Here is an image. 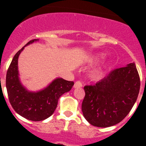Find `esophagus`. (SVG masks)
<instances>
[{
    "instance_id": "34e87169",
    "label": "esophagus",
    "mask_w": 146,
    "mask_h": 146,
    "mask_svg": "<svg viewBox=\"0 0 146 146\" xmlns=\"http://www.w3.org/2000/svg\"><path fill=\"white\" fill-rule=\"evenodd\" d=\"M82 86V82H80V81H77V82L74 83V88H81Z\"/></svg>"
}]
</instances>
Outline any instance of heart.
<instances>
[{
    "label": "heart",
    "instance_id": "1",
    "mask_svg": "<svg viewBox=\"0 0 146 146\" xmlns=\"http://www.w3.org/2000/svg\"><path fill=\"white\" fill-rule=\"evenodd\" d=\"M104 55L102 53L96 54V55H94V56H93V57L90 59V61L89 62H90L91 64H93V63H94V62L96 61V60H99V59H101V58H104ZM102 72V68H100V67L95 68V69H93L92 72H91V77H92V78H94V79L98 78L99 76L101 75Z\"/></svg>",
    "mask_w": 146,
    "mask_h": 146
}]
</instances>
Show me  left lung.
I'll return each instance as SVG.
<instances>
[{
	"label": "left lung",
	"mask_w": 146,
	"mask_h": 146,
	"mask_svg": "<svg viewBox=\"0 0 146 146\" xmlns=\"http://www.w3.org/2000/svg\"><path fill=\"white\" fill-rule=\"evenodd\" d=\"M140 81L135 63L115 69L94 86L84 87L83 116L89 123L109 127L129 114L140 91Z\"/></svg>",
	"instance_id": "1"
}]
</instances>
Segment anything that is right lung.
<instances>
[{
    "instance_id": "right-lung-1",
    "label": "right lung",
    "mask_w": 146,
    "mask_h": 146,
    "mask_svg": "<svg viewBox=\"0 0 146 146\" xmlns=\"http://www.w3.org/2000/svg\"><path fill=\"white\" fill-rule=\"evenodd\" d=\"M36 42H38V39L30 41L15 54L7 71L6 86L13 109L26 119L40 121L53 114L59 98L70 91L74 82L58 77L47 87L38 91H28L22 84L19 77L18 58L25 47Z\"/></svg>"
}]
</instances>
